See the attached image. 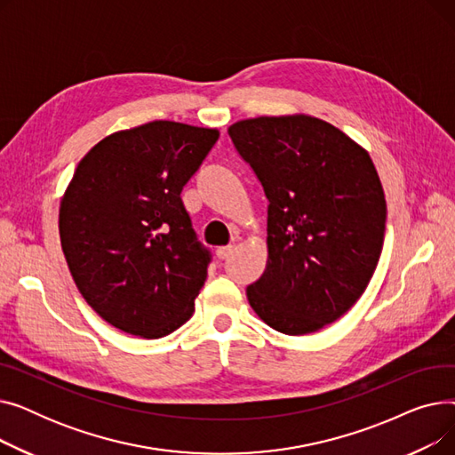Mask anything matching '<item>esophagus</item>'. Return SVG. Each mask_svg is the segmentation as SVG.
Instances as JSON below:
<instances>
[{"label": "esophagus", "mask_w": 455, "mask_h": 455, "mask_svg": "<svg viewBox=\"0 0 455 455\" xmlns=\"http://www.w3.org/2000/svg\"><path fill=\"white\" fill-rule=\"evenodd\" d=\"M234 252V247L232 245H227V247H218V251H215V256H218L220 259H227L230 254Z\"/></svg>", "instance_id": "34e87169"}]
</instances>
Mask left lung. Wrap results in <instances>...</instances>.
<instances>
[{"label":"left lung","instance_id":"left-lung-1","mask_svg":"<svg viewBox=\"0 0 455 455\" xmlns=\"http://www.w3.org/2000/svg\"><path fill=\"white\" fill-rule=\"evenodd\" d=\"M228 134L269 201L267 266L249 304L276 331H317L376 271L387 220L376 167L360 143L307 114L242 119Z\"/></svg>","mask_w":455,"mask_h":455}]
</instances>
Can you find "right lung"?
I'll return each instance as SVG.
<instances>
[{
	"label": "right lung",
	"mask_w": 455,
	"mask_h": 455,
	"mask_svg": "<svg viewBox=\"0 0 455 455\" xmlns=\"http://www.w3.org/2000/svg\"><path fill=\"white\" fill-rule=\"evenodd\" d=\"M220 131L149 122L103 138L79 162L59 210L79 293L114 328L158 339L196 312L210 252L180 191Z\"/></svg>",
	"instance_id": "obj_1"
}]
</instances>
